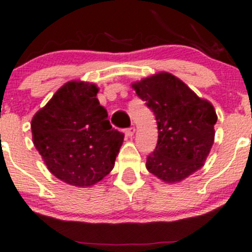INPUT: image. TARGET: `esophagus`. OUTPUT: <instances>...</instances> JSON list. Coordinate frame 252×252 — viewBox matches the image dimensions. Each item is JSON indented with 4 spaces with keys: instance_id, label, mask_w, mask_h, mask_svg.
<instances>
[{
    "instance_id": "1",
    "label": "esophagus",
    "mask_w": 252,
    "mask_h": 252,
    "mask_svg": "<svg viewBox=\"0 0 252 252\" xmlns=\"http://www.w3.org/2000/svg\"><path fill=\"white\" fill-rule=\"evenodd\" d=\"M124 133H126V136L131 138V136H133L134 134H135V128H134V126H130V128L126 129V131H124Z\"/></svg>"
}]
</instances>
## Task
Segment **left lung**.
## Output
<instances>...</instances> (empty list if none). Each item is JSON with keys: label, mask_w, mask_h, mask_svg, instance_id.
<instances>
[{"label": "left lung", "mask_w": 252, "mask_h": 252, "mask_svg": "<svg viewBox=\"0 0 252 252\" xmlns=\"http://www.w3.org/2000/svg\"><path fill=\"white\" fill-rule=\"evenodd\" d=\"M155 113L158 140L146 168L162 182L175 184L204 166L215 141L217 114L184 81L167 72L131 84Z\"/></svg>", "instance_id": "8db88e82"}]
</instances>
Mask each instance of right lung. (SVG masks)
Segmentation results:
<instances>
[{
	"label": "right lung",
	"mask_w": 252,
	"mask_h": 252,
	"mask_svg": "<svg viewBox=\"0 0 252 252\" xmlns=\"http://www.w3.org/2000/svg\"><path fill=\"white\" fill-rule=\"evenodd\" d=\"M93 83L70 80L32 119V142L56 178L93 187L113 169L124 135L112 128Z\"/></svg>",
	"instance_id": "right-lung-1"
}]
</instances>
